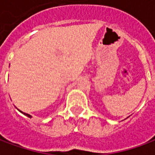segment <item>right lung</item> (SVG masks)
I'll return each mask as SVG.
<instances>
[{
	"mask_svg": "<svg viewBox=\"0 0 155 155\" xmlns=\"http://www.w3.org/2000/svg\"><path fill=\"white\" fill-rule=\"evenodd\" d=\"M24 114H25V115H26V116H28L29 118H31V115H30V114H26V113H24Z\"/></svg>",
	"mask_w": 155,
	"mask_h": 155,
	"instance_id": "1",
	"label": "right lung"
}]
</instances>
